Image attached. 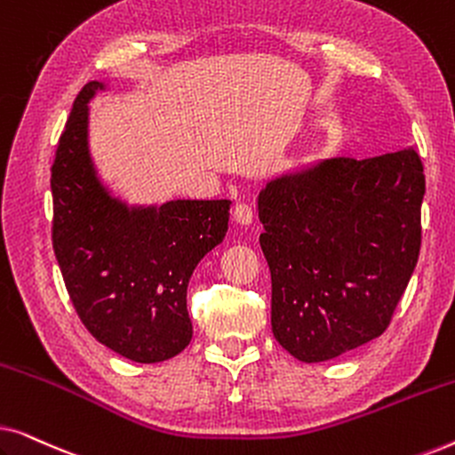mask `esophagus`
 Masks as SVG:
<instances>
[{
  "label": "esophagus",
  "mask_w": 455,
  "mask_h": 455,
  "mask_svg": "<svg viewBox=\"0 0 455 455\" xmlns=\"http://www.w3.org/2000/svg\"><path fill=\"white\" fill-rule=\"evenodd\" d=\"M232 217H234L235 223H240V226H251L252 220H254L252 209L248 207V204H244V203L235 204L234 211H232Z\"/></svg>",
  "instance_id": "1"
}]
</instances>
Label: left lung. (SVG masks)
<instances>
[{
    "label": "left lung",
    "instance_id": "obj_1",
    "mask_svg": "<svg viewBox=\"0 0 455 455\" xmlns=\"http://www.w3.org/2000/svg\"><path fill=\"white\" fill-rule=\"evenodd\" d=\"M425 170L412 147L371 159H323L259 192L271 271V329L302 363L375 339L420 252Z\"/></svg>",
    "mask_w": 455,
    "mask_h": 455
}]
</instances>
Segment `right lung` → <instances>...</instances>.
I'll list each match as a JSON object with an SVG mask.
<instances>
[{
	"instance_id": "add662e5",
	"label": "right lung",
	"mask_w": 455,
	"mask_h": 455,
	"mask_svg": "<svg viewBox=\"0 0 455 455\" xmlns=\"http://www.w3.org/2000/svg\"><path fill=\"white\" fill-rule=\"evenodd\" d=\"M78 92L52 167L53 251L80 321L134 363L173 358L192 339L186 290L204 254L223 242L232 201L128 204L99 176L89 148V101Z\"/></svg>"
}]
</instances>
